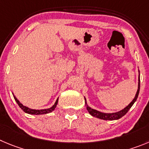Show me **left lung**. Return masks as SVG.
<instances>
[{
	"instance_id": "1",
	"label": "left lung",
	"mask_w": 149,
	"mask_h": 149,
	"mask_svg": "<svg viewBox=\"0 0 149 149\" xmlns=\"http://www.w3.org/2000/svg\"><path fill=\"white\" fill-rule=\"evenodd\" d=\"M140 73V72H139ZM139 92H140V76H139V83H138V89H137V93H136L135 97L133 99V101H132L130 104L128 105L126 107H125L124 109H122V110L119 111L118 112H115V113H104V112H101L99 111H97L95 109H92L91 107L88 106L87 104V102H86V99L85 100V104L86 107H87V109L88 110L89 113L91 115H93V117H95V118H98L100 119H103V120H118V119L120 118L123 115H126L128 111L130 109V108L132 107V105L134 104V103L135 102L136 100H137V97H138L139 95Z\"/></svg>"
}]
</instances>
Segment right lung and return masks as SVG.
<instances>
[{
	"label": "right lung",
	"mask_w": 149,
	"mask_h": 149,
	"mask_svg": "<svg viewBox=\"0 0 149 149\" xmlns=\"http://www.w3.org/2000/svg\"><path fill=\"white\" fill-rule=\"evenodd\" d=\"M14 98H15V100L16 101L17 104H18V106L20 107L21 108V109H23L25 112H26V113H28V114H31V115H42V114L49 113V112H52L53 110H54V109L56 108V105H57V103H58V99H57L56 100V101L55 102V104L53 105V107H51L49 108V109H40V110H38V109H29V107H26L23 106V104H22L20 101L17 99L16 97L14 96Z\"/></svg>",
	"instance_id": "add662e5"
}]
</instances>
